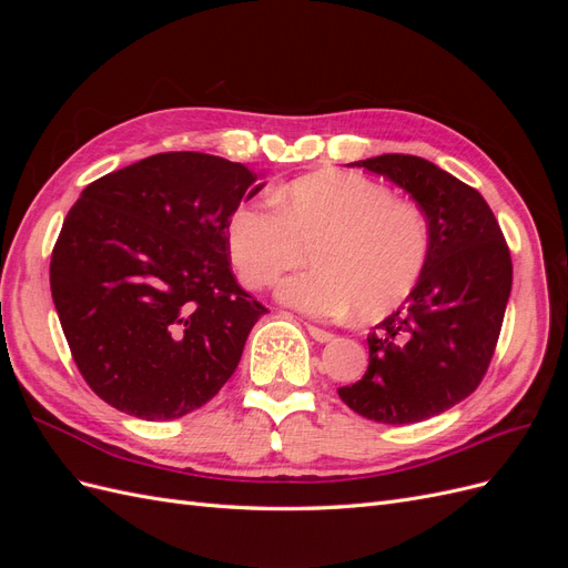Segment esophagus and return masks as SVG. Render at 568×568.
<instances>
[{"mask_svg":"<svg viewBox=\"0 0 568 568\" xmlns=\"http://www.w3.org/2000/svg\"><path fill=\"white\" fill-rule=\"evenodd\" d=\"M307 334H311L315 341H320V343H326V341H332L334 338V334L332 332H326V329H320V326H315V324H307Z\"/></svg>","mask_w":568,"mask_h":568,"instance_id":"obj_1","label":"esophagus"}]
</instances>
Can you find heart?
<instances>
[{
	"label": "heart",
	"mask_w": 568,
	"mask_h": 568,
	"mask_svg": "<svg viewBox=\"0 0 568 568\" xmlns=\"http://www.w3.org/2000/svg\"><path fill=\"white\" fill-rule=\"evenodd\" d=\"M277 211L244 203L227 222L239 280L265 288L298 267L277 298L311 317H384L407 301L426 270L432 234L417 205L355 173H313L274 196Z\"/></svg>",
	"instance_id": "obj_1"
}]
</instances>
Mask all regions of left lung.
Segmentation results:
<instances>
[{"label": "left lung", "mask_w": 568, "mask_h": 568, "mask_svg": "<svg viewBox=\"0 0 568 568\" xmlns=\"http://www.w3.org/2000/svg\"><path fill=\"white\" fill-rule=\"evenodd\" d=\"M351 165L417 201L432 248L417 288L367 336L365 376L338 395L374 422H424L462 403L484 379L511 291L509 248L486 199L436 163L384 153Z\"/></svg>", "instance_id": "obj_1"}]
</instances>
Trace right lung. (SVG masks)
<instances>
[{"label": "right lung", "instance_id": "1", "mask_svg": "<svg viewBox=\"0 0 568 568\" xmlns=\"http://www.w3.org/2000/svg\"><path fill=\"white\" fill-rule=\"evenodd\" d=\"M199 151L99 178L51 253V298L84 382L125 415L168 422L209 403L267 311L230 270L227 222L265 182Z\"/></svg>", "mask_w": 568, "mask_h": 568}]
</instances>
